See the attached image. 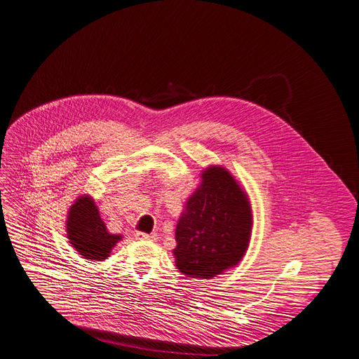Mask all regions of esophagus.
Masks as SVG:
<instances>
[{
  "label": "esophagus",
  "instance_id": "esophagus-1",
  "mask_svg": "<svg viewBox=\"0 0 359 359\" xmlns=\"http://www.w3.org/2000/svg\"><path fill=\"white\" fill-rule=\"evenodd\" d=\"M135 238L137 240H156V234L155 233H152V234H146V233H140V231H138V233H135Z\"/></svg>",
  "mask_w": 359,
  "mask_h": 359
}]
</instances>
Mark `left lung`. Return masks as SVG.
I'll return each mask as SVG.
<instances>
[{"label":"left lung","instance_id":"1","mask_svg":"<svg viewBox=\"0 0 359 359\" xmlns=\"http://www.w3.org/2000/svg\"><path fill=\"white\" fill-rule=\"evenodd\" d=\"M250 234L248 194L224 167H207L176 226V267L194 279H212L241 261Z\"/></svg>","mask_w":359,"mask_h":359}]
</instances>
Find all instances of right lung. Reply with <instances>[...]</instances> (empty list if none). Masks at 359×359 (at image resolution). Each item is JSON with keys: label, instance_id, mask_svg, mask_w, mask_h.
<instances>
[{"label": "right lung", "instance_id": "obj_1", "mask_svg": "<svg viewBox=\"0 0 359 359\" xmlns=\"http://www.w3.org/2000/svg\"><path fill=\"white\" fill-rule=\"evenodd\" d=\"M67 237L80 255L94 261L109 258L111 249L122 238L119 234L109 233L89 195L80 196L68 210Z\"/></svg>", "mask_w": 359, "mask_h": 359}]
</instances>
